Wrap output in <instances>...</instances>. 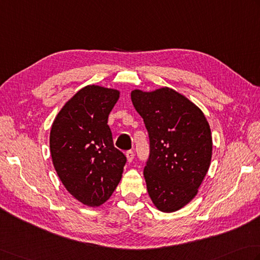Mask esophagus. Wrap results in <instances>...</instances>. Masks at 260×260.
Segmentation results:
<instances>
[{
    "mask_svg": "<svg viewBox=\"0 0 260 260\" xmlns=\"http://www.w3.org/2000/svg\"><path fill=\"white\" fill-rule=\"evenodd\" d=\"M126 156H127V161L128 162H132L134 159V152L132 150H128L126 152Z\"/></svg>",
    "mask_w": 260,
    "mask_h": 260,
    "instance_id": "1",
    "label": "esophagus"
}]
</instances>
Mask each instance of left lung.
I'll use <instances>...</instances> for the list:
<instances>
[{"label": "left lung", "mask_w": 260, "mask_h": 260, "mask_svg": "<svg viewBox=\"0 0 260 260\" xmlns=\"http://www.w3.org/2000/svg\"><path fill=\"white\" fill-rule=\"evenodd\" d=\"M149 133L144 167L147 192L162 212H175L197 194L212 157L210 125L202 110L177 91H132Z\"/></svg>", "instance_id": "1"}]
</instances>
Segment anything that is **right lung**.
Masks as SVG:
<instances>
[{"label": "right lung", "mask_w": 260, "mask_h": 260, "mask_svg": "<svg viewBox=\"0 0 260 260\" xmlns=\"http://www.w3.org/2000/svg\"><path fill=\"white\" fill-rule=\"evenodd\" d=\"M118 98L117 90L84 86L60 109L50 129L55 170L70 194L88 206L109 200L127 161L108 126Z\"/></svg>", "instance_id": "1"}]
</instances>
